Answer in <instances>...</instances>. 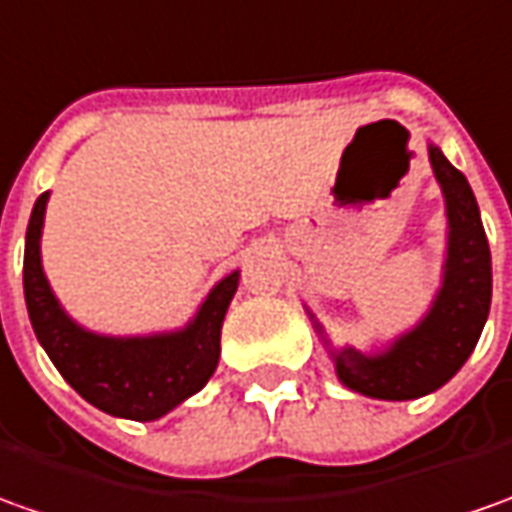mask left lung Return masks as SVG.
Segmentation results:
<instances>
[{"instance_id":"obj_1","label":"left lung","mask_w":512,"mask_h":512,"mask_svg":"<svg viewBox=\"0 0 512 512\" xmlns=\"http://www.w3.org/2000/svg\"><path fill=\"white\" fill-rule=\"evenodd\" d=\"M429 156L448 204L446 283L420 328L384 356H361L356 350L336 356L342 384L381 401H412L454 378L474 353L490 311V246L474 190L440 148L431 145Z\"/></svg>"}]
</instances>
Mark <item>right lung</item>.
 Wrapping results in <instances>:
<instances>
[{
	"mask_svg": "<svg viewBox=\"0 0 512 512\" xmlns=\"http://www.w3.org/2000/svg\"><path fill=\"white\" fill-rule=\"evenodd\" d=\"M47 196L36 198L24 241V300L38 342L81 398L128 420H156L210 381L221 353V325L238 271L210 291L193 325L170 336L106 339L81 330L61 311L41 271L38 238Z\"/></svg>",
	"mask_w": 512,
	"mask_h": 512,
	"instance_id": "obj_1",
	"label": "right lung"
}]
</instances>
